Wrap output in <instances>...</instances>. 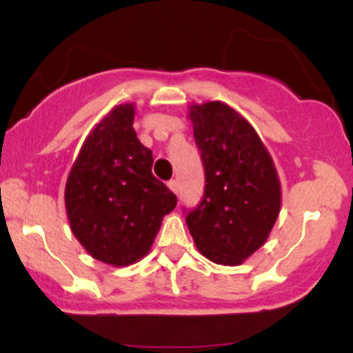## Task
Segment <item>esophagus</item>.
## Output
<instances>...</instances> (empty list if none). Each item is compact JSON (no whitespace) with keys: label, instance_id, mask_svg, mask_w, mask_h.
<instances>
[{"label":"esophagus","instance_id":"34e87169","mask_svg":"<svg viewBox=\"0 0 353 353\" xmlns=\"http://www.w3.org/2000/svg\"><path fill=\"white\" fill-rule=\"evenodd\" d=\"M168 188L171 189L174 194H177V190H179V184H177V181H174V179H172V181H169V182H168Z\"/></svg>","mask_w":353,"mask_h":353}]
</instances>
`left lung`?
I'll return each instance as SVG.
<instances>
[{
	"label": "left lung",
	"mask_w": 353,
	"mask_h": 353,
	"mask_svg": "<svg viewBox=\"0 0 353 353\" xmlns=\"http://www.w3.org/2000/svg\"><path fill=\"white\" fill-rule=\"evenodd\" d=\"M204 164V196L185 216L199 252L239 265L265 244L281 212V182L255 129L221 101L189 108Z\"/></svg>",
	"instance_id": "8db88e82"
}]
</instances>
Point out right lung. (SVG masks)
I'll return each mask as SVG.
<instances>
[{"label":"right lung","mask_w":353,"mask_h":353,"mask_svg":"<svg viewBox=\"0 0 353 353\" xmlns=\"http://www.w3.org/2000/svg\"><path fill=\"white\" fill-rule=\"evenodd\" d=\"M134 106L119 104L91 131L68 176L64 201L74 237L104 264H134L151 249L177 197L152 176L137 139Z\"/></svg>","instance_id":"add662e5"}]
</instances>
